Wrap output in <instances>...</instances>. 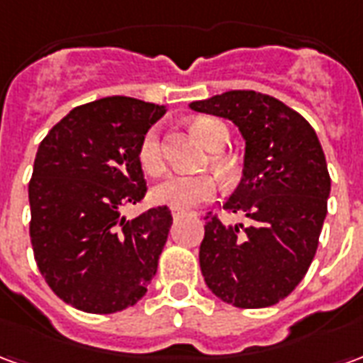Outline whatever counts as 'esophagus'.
Returning <instances> with one entry per match:
<instances>
[{"mask_svg": "<svg viewBox=\"0 0 363 363\" xmlns=\"http://www.w3.org/2000/svg\"><path fill=\"white\" fill-rule=\"evenodd\" d=\"M182 216H184V212H181V210H173V220H179Z\"/></svg>", "mask_w": 363, "mask_h": 363, "instance_id": "esophagus-1", "label": "esophagus"}]
</instances>
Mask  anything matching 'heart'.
Returning a JSON list of instances; mask_svg holds the SVG:
<instances>
[{
  "instance_id": "b5f03b06",
  "label": "heart",
  "mask_w": 363,
  "mask_h": 363,
  "mask_svg": "<svg viewBox=\"0 0 363 363\" xmlns=\"http://www.w3.org/2000/svg\"><path fill=\"white\" fill-rule=\"evenodd\" d=\"M192 130L210 150H221L223 143L228 142V128L220 120L202 116L194 120ZM138 161L143 171L151 177H157L165 171V157L155 128L147 130L142 138L138 147ZM216 192H218V181L212 174H173L153 189V198L159 204L186 212L212 200Z\"/></svg>"
}]
</instances>
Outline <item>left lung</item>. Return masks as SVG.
<instances>
[{
  "mask_svg": "<svg viewBox=\"0 0 363 363\" xmlns=\"http://www.w3.org/2000/svg\"><path fill=\"white\" fill-rule=\"evenodd\" d=\"M190 108L231 120L245 138L243 179L223 210L251 223L206 216V286L235 307H270L303 280L319 247L330 194L319 138L299 112L257 91H228Z\"/></svg>",
  "mask_w": 363,
  "mask_h": 363,
  "instance_id": "left-lung-1",
  "label": "left lung"
}]
</instances>
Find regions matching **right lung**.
Returning a JSON list of instances; mask_svg holds the SVG:
<instances>
[{
    "instance_id": "1",
    "label": "right lung",
    "mask_w": 363,
    "mask_h": 363,
    "mask_svg": "<svg viewBox=\"0 0 363 363\" xmlns=\"http://www.w3.org/2000/svg\"><path fill=\"white\" fill-rule=\"evenodd\" d=\"M163 114L159 104L104 96L75 106L38 145L30 243L46 284L79 311H122L157 272L171 210L155 206L126 220L122 208L145 196L138 147Z\"/></svg>"
}]
</instances>
